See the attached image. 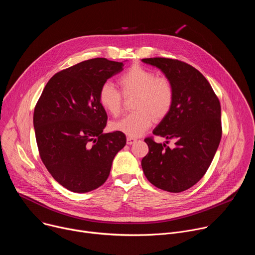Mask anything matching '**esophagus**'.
Here are the masks:
<instances>
[{
  "label": "esophagus",
  "mask_w": 255,
  "mask_h": 255,
  "mask_svg": "<svg viewBox=\"0 0 255 255\" xmlns=\"http://www.w3.org/2000/svg\"><path fill=\"white\" fill-rule=\"evenodd\" d=\"M136 141H137V139H136V138H133V137H127V140H126V142H127L128 145L134 144Z\"/></svg>",
  "instance_id": "1"
}]
</instances>
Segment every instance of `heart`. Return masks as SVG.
<instances>
[{"label": "heart", "instance_id": "heart-1", "mask_svg": "<svg viewBox=\"0 0 255 255\" xmlns=\"http://www.w3.org/2000/svg\"><path fill=\"white\" fill-rule=\"evenodd\" d=\"M118 84L125 98L134 96V111L113 122V130L129 137H138L152 125L153 120L160 122L170 113L175 93L168 78L157 76L152 69L134 64L119 78ZM122 94L112 84L105 83L99 90L98 98L104 110L112 116H118L124 104Z\"/></svg>", "mask_w": 255, "mask_h": 255}]
</instances>
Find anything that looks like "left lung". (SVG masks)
<instances>
[{"label": "left lung", "instance_id": "8db88e82", "mask_svg": "<svg viewBox=\"0 0 255 255\" xmlns=\"http://www.w3.org/2000/svg\"><path fill=\"white\" fill-rule=\"evenodd\" d=\"M143 62L154 65L174 87V103L168 116L153 130L156 136L175 141L169 149L145 138L149 151L141 165L146 178L156 188L184 192L204 176L222 137L221 106L206 78L194 66L177 59L153 57Z\"/></svg>", "mask_w": 255, "mask_h": 255}]
</instances>
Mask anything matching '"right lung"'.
Returning <instances> with one entry per match:
<instances>
[{"label":"right lung","instance_id":"add662e5","mask_svg":"<svg viewBox=\"0 0 255 255\" xmlns=\"http://www.w3.org/2000/svg\"><path fill=\"white\" fill-rule=\"evenodd\" d=\"M123 62L93 58L60 70L48 81L34 109L39 155L52 177L74 193L101 187L126 144L121 132L103 133L107 113L98 98Z\"/></svg>","mask_w":255,"mask_h":255}]
</instances>
